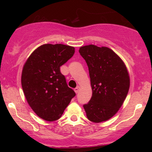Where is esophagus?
Wrapping results in <instances>:
<instances>
[{
    "label": "esophagus",
    "instance_id": "34e87169",
    "mask_svg": "<svg viewBox=\"0 0 152 152\" xmlns=\"http://www.w3.org/2000/svg\"><path fill=\"white\" fill-rule=\"evenodd\" d=\"M78 91H79V86H77V87H76V88H74V91L76 92V94L78 93Z\"/></svg>",
    "mask_w": 152,
    "mask_h": 152
}]
</instances>
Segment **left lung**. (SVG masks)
Here are the masks:
<instances>
[{
    "instance_id": "left-lung-1",
    "label": "left lung",
    "mask_w": 152,
    "mask_h": 152,
    "mask_svg": "<svg viewBox=\"0 0 152 152\" xmlns=\"http://www.w3.org/2000/svg\"><path fill=\"white\" fill-rule=\"evenodd\" d=\"M79 53L88 67L92 96L83 104L87 118L99 123L116 114L129 88V76L122 60L107 47L88 45Z\"/></svg>"
}]
</instances>
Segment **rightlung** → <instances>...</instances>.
<instances>
[{
    "instance_id": "right-lung-1",
    "label": "right lung",
    "mask_w": 152,
    "mask_h": 152,
    "mask_svg": "<svg viewBox=\"0 0 152 152\" xmlns=\"http://www.w3.org/2000/svg\"><path fill=\"white\" fill-rule=\"evenodd\" d=\"M74 53V47L44 44L36 48L24 64L21 85L26 100L46 121L58 120L76 96L60 70Z\"/></svg>"
}]
</instances>
